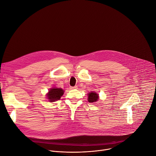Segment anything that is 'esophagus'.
<instances>
[{
  "instance_id": "obj_1",
  "label": "esophagus",
  "mask_w": 156,
  "mask_h": 156,
  "mask_svg": "<svg viewBox=\"0 0 156 156\" xmlns=\"http://www.w3.org/2000/svg\"><path fill=\"white\" fill-rule=\"evenodd\" d=\"M71 89H77V86H74V87H71L70 88Z\"/></svg>"
}]
</instances>
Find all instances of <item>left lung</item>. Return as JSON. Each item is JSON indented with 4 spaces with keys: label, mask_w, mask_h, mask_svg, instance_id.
<instances>
[{
    "label": "left lung",
    "mask_w": 156,
    "mask_h": 156,
    "mask_svg": "<svg viewBox=\"0 0 156 156\" xmlns=\"http://www.w3.org/2000/svg\"><path fill=\"white\" fill-rule=\"evenodd\" d=\"M88 101L90 103H93L99 99V95L96 92H90L88 94Z\"/></svg>",
    "instance_id": "1"
}]
</instances>
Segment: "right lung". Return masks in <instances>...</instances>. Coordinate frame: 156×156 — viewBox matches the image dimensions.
Returning a JSON list of instances; mask_svg holds the SVG:
<instances>
[{"label": "right lung", "mask_w": 156, "mask_h": 156, "mask_svg": "<svg viewBox=\"0 0 156 156\" xmlns=\"http://www.w3.org/2000/svg\"><path fill=\"white\" fill-rule=\"evenodd\" d=\"M64 91L62 88H52L50 90L47 94V97L49 100V102H53L60 100V98L63 96Z\"/></svg>", "instance_id": "add662e5"}]
</instances>
